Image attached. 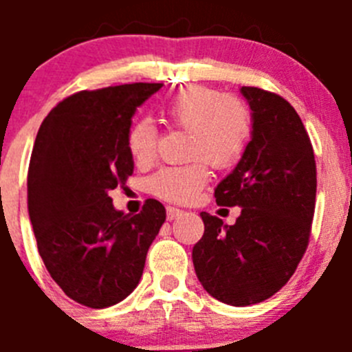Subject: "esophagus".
Returning a JSON list of instances; mask_svg holds the SVG:
<instances>
[{"instance_id": "1", "label": "esophagus", "mask_w": 352, "mask_h": 352, "mask_svg": "<svg viewBox=\"0 0 352 352\" xmlns=\"http://www.w3.org/2000/svg\"><path fill=\"white\" fill-rule=\"evenodd\" d=\"M183 214V210L179 208H174V206H167V220H174V219H179Z\"/></svg>"}]
</instances>
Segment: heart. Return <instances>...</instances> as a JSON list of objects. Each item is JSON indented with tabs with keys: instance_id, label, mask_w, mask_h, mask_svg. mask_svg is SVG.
Listing matches in <instances>:
<instances>
[{
	"instance_id": "obj_1",
	"label": "heart",
	"mask_w": 352,
	"mask_h": 352,
	"mask_svg": "<svg viewBox=\"0 0 352 352\" xmlns=\"http://www.w3.org/2000/svg\"><path fill=\"white\" fill-rule=\"evenodd\" d=\"M174 125L190 132L188 157H203L185 166L164 167L149 179V192L173 203H190L210 179L208 164L227 169L241 158L252 133L250 111L236 96H222L214 89L192 86L178 93L164 109ZM129 149L139 166L157 153V129L139 120L129 132Z\"/></svg>"
}]
</instances>
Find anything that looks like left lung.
<instances>
[{
    "label": "left lung",
    "instance_id": "left-lung-1",
    "mask_svg": "<svg viewBox=\"0 0 352 352\" xmlns=\"http://www.w3.org/2000/svg\"><path fill=\"white\" fill-rule=\"evenodd\" d=\"M250 142L214 188L217 204L239 206L234 226L203 211L204 234L192 248L208 294L232 307L268 300L296 272L316 208V160L309 133L287 100L243 86Z\"/></svg>",
    "mask_w": 352,
    "mask_h": 352
}]
</instances>
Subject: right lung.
I'll use <instances>...</instances> for the list:
<instances>
[{"label": "right lung", "mask_w": 352, "mask_h": 352, "mask_svg": "<svg viewBox=\"0 0 352 352\" xmlns=\"http://www.w3.org/2000/svg\"><path fill=\"white\" fill-rule=\"evenodd\" d=\"M162 84L79 91L42 121L28 170V211L54 282L74 301L105 309L138 287L146 254L166 222L148 199L138 214L116 210L109 192L133 173L132 116Z\"/></svg>", "instance_id": "1"}]
</instances>
